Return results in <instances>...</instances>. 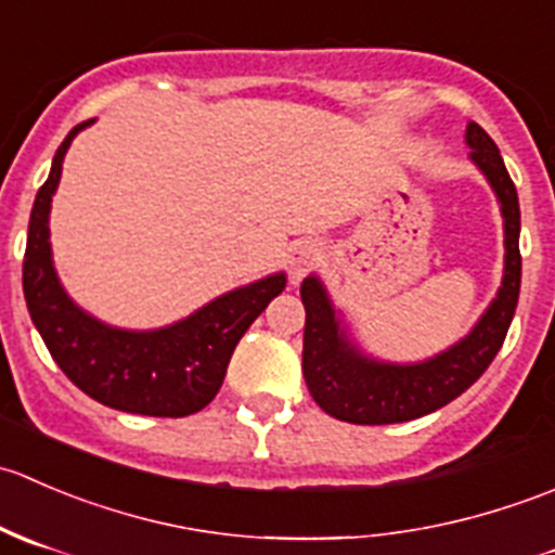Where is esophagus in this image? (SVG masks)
I'll use <instances>...</instances> for the list:
<instances>
[{
	"mask_svg": "<svg viewBox=\"0 0 555 555\" xmlns=\"http://www.w3.org/2000/svg\"><path fill=\"white\" fill-rule=\"evenodd\" d=\"M319 249L313 242H298L289 249V271H293V279H300L313 260H317Z\"/></svg>",
	"mask_w": 555,
	"mask_h": 555,
	"instance_id": "1",
	"label": "esophagus"
}]
</instances>
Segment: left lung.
I'll return each mask as SVG.
<instances>
[{
    "mask_svg": "<svg viewBox=\"0 0 555 555\" xmlns=\"http://www.w3.org/2000/svg\"><path fill=\"white\" fill-rule=\"evenodd\" d=\"M469 160L494 190L505 231V268L496 298L478 322L449 349L418 362H389L367 354L349 333L317 273L300 284L306 306L304 376L324 413L349 424H400L449 405L469 389L502 349L520 293V209L518 193L494 139L469 120L464 131Z\"/></svg>",
    "mask_w": 555,
    "mask_h": 555,
    "instance_id": "1",
    "label": "left lung"
}]
</instances>
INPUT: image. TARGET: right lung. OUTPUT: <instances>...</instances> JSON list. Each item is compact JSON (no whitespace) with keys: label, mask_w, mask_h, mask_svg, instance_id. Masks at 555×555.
I'll list each match as a JSON object with an SVG mask.
<instances>
[{"label":"right lung","mask_w":555,"mask_h":555,"mask_svg":"<svg viewBox=\"0 0 555 555\" xmlns=\"http://www.w3.org/2000/svg\"><path fill=\"white\" fill-rule=\"evenodd\" d=\"M91 122L96 120L66 133L31 206L24 257V298L31 322L66 378L102 405L142 416H190L215 400L233 349L287 287V273H268L155 330L115 327L77 306L55 271L50 204L66 150Z\"/></svg>","instance_id":"right-lung-1"}]
</instances>
